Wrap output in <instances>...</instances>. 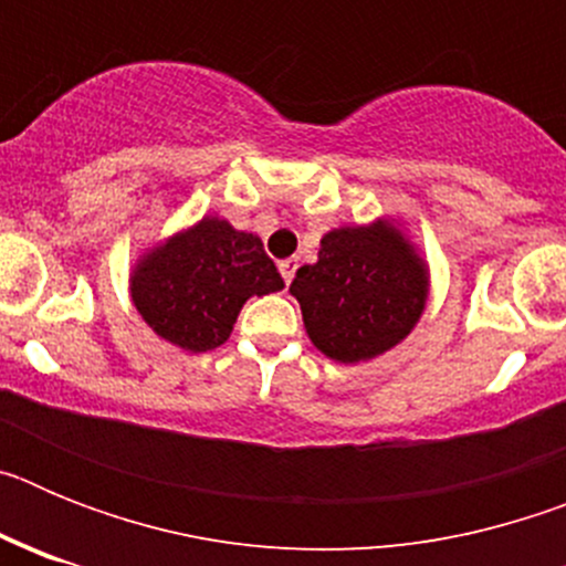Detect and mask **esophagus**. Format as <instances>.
I'll return each instance as SVG.
<instances>
[{
  "label": "esophagus",
  "instance_id": "1",
  "mask_svg": "<svg viewBox=\"0 0 566 566\" xmlns=\"http://www.w3.org/2000/svg\"><path fill=\"white\" fill-rule=\"evenodd\" d=\"M294 272H297V260H294V258L280 260V274H283V280H286V283H292Z\"/></svg>",
  "mask_w": 566,
  "mask_h": 566
}]
</instances>
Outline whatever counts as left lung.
<instances>
[{
	"label": "left lung",
	"instance_id": "8db88e82",
	"mask_svg": "<svg viewBox=\"0 0 566 566\" xmlns=\"http://www.w3.org/2000/svg\"><path fill=\"white\" fill-rule=\"evenodd\" d=\"M289 292L319 352L363 363L411 334L428 300V272L402 232L377 221L328 232L317 263L300 266Z\"/></svg>",
	"mask_w": 566,
	"mask_h": 566
}]
</instances>
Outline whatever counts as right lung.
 I'll use <instances>...</instances> for the list:
<instances>
[{"instance_id": "right-lung-1", "label": "right lung", "mask_w": 566, "mask_h": 566, "mask_svg": "<svg viewBox=\"0 0 566 566\" xmlns=\"http://www.w3.org/2000/svg\"><path fill=\"white\" fill-rule=\"evenodd\" d=\"M129 283L147 326L195 354L227 343L249 297L283 289L258 234L238 232L221 218H203L153 249Z\"/></svg>"}]
</instances>
